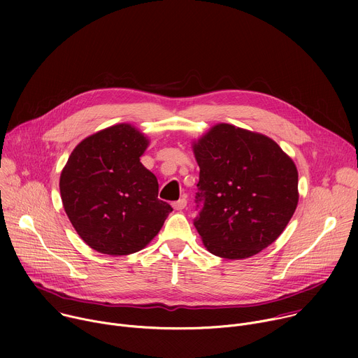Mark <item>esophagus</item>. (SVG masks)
I'll use <instances>...</instances> for the list:
<instances>
[{
	"label": "esophagus",
	"instance_id": "1",
	"mask_svg": "<svg viewBox=\"0 0 358 358\" xmlns=\"http://www.w3.org/2000/svg\"><path fill=\"white\" fill-rule=\"evenodd\" d=\"M173 207H174V210H177V211L184 210V208L187 207V198H185V196H181L178 201L173 202Z\"/></svg>",
	"mask_w": 358,
	"mask_h": 358
}]
</instances>
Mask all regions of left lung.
I'll list each match as a JSON object with an SVG mask.
<instances>
[{"label":"left lung","mask_w":358,"mask_h":358,"mask_svg":"<svg viewBox=\"0 0 358 358\" xmlns=\"http://www.w3.org/2000/svg\"><path fill=\"white\" fill-rule=\"evenodd\" d=\"M199 166L198 217L206 248L245 259L283 232L299 201L297 169L272 138L220 123L192 144Z\"/></svg>","instance_id":"obj_1"}]
</instances>
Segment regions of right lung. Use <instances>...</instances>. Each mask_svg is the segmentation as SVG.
I'll return each instance as SVG.
<instances>
[{
  "label": "right lung",
  "instance_id": "right-lung-1",
  "mask_svg": "<svg viewBox=\"0 0 358 358\" xmlns=\"http://www.w3.org/2000/svg\"><path fill=\"white\" fill-rule=\"evenodd\" d=\"M148 145L136 127L115 124L82 140L61 173L65 213L92 249L120 257L141 250L173 211L140 157Z\"/></svg>",
  "mask_w": 358,
  "mask_h": 358
}]
</instances>
